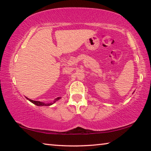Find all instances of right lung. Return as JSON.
Segmentation results:
<instances>
[{"mask_svg": "<svg viewBox=\"0 0 151 151\" xmlns=\"http://www.w3.org/2000/svg\"><path fill=\"white\" fill-rule=\"evenodd\" d=\"M26 97V96H25ZM26 99H27V100H29L30 102H31L32 103L35 104V105L37 106H50L52 105V104H53L54 103H55L56 102L58 101V100H60V99H61V97H58V98L55 99L54 101L52 102V103H43V102H40V101H33V100H31V99H30L29 98H27V97H26Z\"/></svg>", "mask_w": 151, "mask_h": 151, "instance_id": "obj_1", "label": "right lung"}]
</instances>
